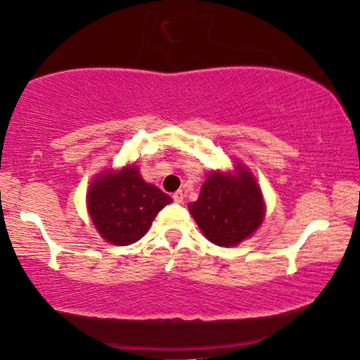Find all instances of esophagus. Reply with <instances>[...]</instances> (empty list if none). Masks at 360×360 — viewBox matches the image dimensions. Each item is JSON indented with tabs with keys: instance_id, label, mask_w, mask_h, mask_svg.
<instances>
[{
	"instance_id": "1",
	"label": "esophagus",
	"mask_w": 360,
	"mask_h": 360,
	"mask_svg": "<svg viewBox=\"0 0 360 360\" xmlns=\"http://www.w3.org/2000/svg\"><path fill=\"white\" fill-rule=\"evenodd\" d=\"M172 198H174V201H175L176 204L184 202V193H181V191H175L174 195H172Z\"/></svg>"
}]
</instances>
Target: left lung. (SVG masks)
Returning a JSON list of instances; mask_svg holds the SVG:
<instances>
[{
  "label": "left lung",
  "instance_id": "obj_1",
  "mask_svg": "<svg viewBox=\"0 0 360 360\" xmlns=\"http://www.w3.org/2000/svg\"><path fill=\"white\" fill-rule=\"evenodd\" d=\"M188 207L204 236L225 248L251 236L264 219L262 193L246 169L233 175L212 172Z\"/></svg>",
  "mask_w": 360,
  "mask_h": 360
}]
</instances>
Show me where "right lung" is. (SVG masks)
Wrapping results in <instances>:
<instances>
[{"label":"right lung","instance_id":"right-lung-1","mask_svg":"<svg viewBox=\"0 0 360 360\" xmlns=\"http://www.w3.org/2000/svg\"><path fill=\"white\" fill-rule=\"evenodd\" d=\"M170 202L172 198L146 184L134 165L117 174L108 170L96 176L86 198L99 235L117 246L131 245L145 236L158 212Z\"/></svg>","mask_w":360,"mask_h":360}]
</instances>
